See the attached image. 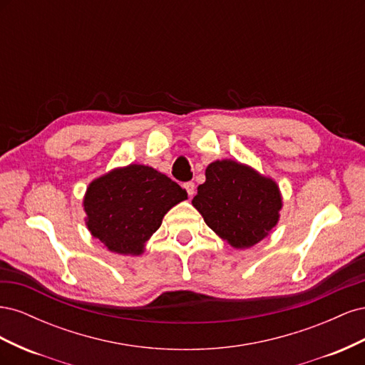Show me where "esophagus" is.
Here are the masks:
<instances>
[{
    "mask_svg": "<svg viewBox=\"0 0 365 365\" xmlns=\"http://www.w3.org/2000/svg\"><path fill=\"white\" fill-rule=\"evenodd\" d=\"M184 189L187 190V195L193 196V195H195V182H192V181L185 182V184H184Z\"/></svg>",
    "mask_w": 365,
    "mask_h": 365,
    "instance_id": "obj_1",
    "label": "esophagus"
}]
</instances>
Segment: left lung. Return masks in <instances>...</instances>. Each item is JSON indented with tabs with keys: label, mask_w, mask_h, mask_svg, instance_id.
I'll return each mask as SVG.
<instances>
[{
	"label": "left lung",
	"mask_w": 365,
	"mask_h": 365,
	"mask_svg": "<svg viewBox=\"0 0 365 365\" xmlns=\"http://www.w3.org/2000/svg\"><path fill=\"white\" fill-rule=\"evenodd\" d=\"M192 204L219 237L250 248L277 225L282 195L277 182L250 165L222 160L208 164Z\"/></svg>",
	"instance_id": "1"
}]
</instances>
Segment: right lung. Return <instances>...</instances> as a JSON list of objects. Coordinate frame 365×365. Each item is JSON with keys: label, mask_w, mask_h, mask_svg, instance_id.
Returning <instances> with one entry per match:
<instances>
[{"label": "right lung", "mask_w": 365, "mask_h": 365, "mask_svg": "<svg viewBox=\"0 0 365 365\" xmlns=\"http://www.w3.org/2000/svg\"><path fill=\"white\" fill-rule=\"evenodd\" d=\"M184 200L187 192L169 176L149 165L129 164L88 185L86 227L109 251L138 256L164 215Z\"/></svg>", "instance_id": "add662e5"}]
</instances>
